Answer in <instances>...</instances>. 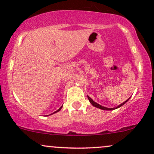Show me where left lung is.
<instances>
[{
    "instance_id": "8db88e82",
    "label": "left lung",
    "mask_w": 154,
    "mask_h": 154,
    "mask_svg": "<svg viewBox=\"0 0 154 154\" xmlns=\"http://www.w3.org/2000/svg\"><path fill=\"white\" fill-rule=\"evenodd\" d=\"M88 96V100H89V101H90V103L92 104L93 106H95V107H96V108H98V109H102V110H105V111H112V110H114V109H118V108H119V107H121V106H122L123 104H125L126 103L127 101H128V100L130 99V98H128V99H127L126 101H124L123 102V103H122L121 104H120V105H119L118 106H116V107H115V108H106V107H104V106H100V104H98V103H96V102H95L94 100H93V99L91 98H90L88 96Z\"/></svg>"
}]
</instances>
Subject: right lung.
Returning <instances> with one entry per match:
<instances>
[{"mask_svg":"<svg viewBox=\"0 0 154 154\" xmlns=\"http://www.w3.org/2000/svg\"><path fill=\"white\" fill-rule=\"evenodd\" d=\"M62 107H63V106H61V107H60V109H58V110H57V111H55V112H54V113H52V114H54V113H57V112L60 111V109H62ZM50 115H51V114H50Z\"/></svg>","mask_w":154,"mask_h":154,"instance_id":"add662e5","label":"right lung"}]
</instances>
